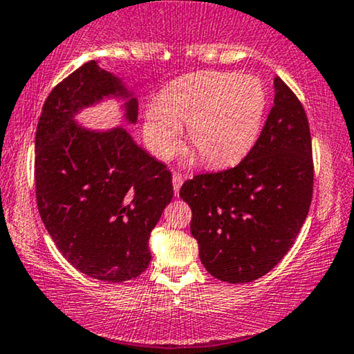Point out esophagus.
<instances>
[{
	"mask_svg": "<svg viewBox=\"0 0 354 354\" xmlns=\"http://www.w3.org/2000/svg\"><path fill=\"white\" fill-rule=\"evenodd\" d=\"M182 183H183L182 176H178V174H174V176H172V187H174V193H176V196H178V192H180Z\"/></svg>",
	"mask_w": 354,
	"mask_h": 354,
	"instance_id": "1",
	"label": "esophagus"
}]
</instances>
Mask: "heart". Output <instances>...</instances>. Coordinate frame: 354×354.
Segmentation results:
<instances>
[{"mask_svg":"<svg viewBox=\"0 0 354 354\" xmlns=\"http://www.w3.org/2000/svg\"><path fill=\"white\" fill-rule=\"evenodd\" d=\"M268 93L258 77L201 72L174 82L159 101L145 109L143 135L158 158L167 159L188 142L206 164L224 167L243 159L254 147L264 122Z\"/></svg>","mask_w":354,"mask_h":354,"instance_id":"1","label":"heart"}]
</instances>
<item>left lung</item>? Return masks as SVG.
<instances>
[{
  "label": "left lung",
  "instance_id": "1",
  "mask_svg": "<svg viewBox=\"0 0 354 354\" xmlns=\"http://www.w3.org/2000/svg\"><path fill=\"white\" fill-rule=\"evenodd\" d=\"M258 142L239 166L187 180L190 230L212 277L245 283L288 253L313 198V148L306 113L280 77Z\"/></svg>",
  "mask_w": 354,
  "mask_h": 354
}]
</instances>
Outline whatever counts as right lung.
Returning <instances> with one entry per match:
<instances>
[{"label": "right lung", "instance_id": "obj_1", "mask_svg": "<svg viewBox=\"0 0 354 354\" xmlns=\"http://www.w3.org/2000/svg\"><path fill=\"white\" fill-rule=\"evenodd\" d=\"M120 101L137 124L138 100L114 72L85 62L48 96L35 135L37 205L62 256L88 277L125 282L151 261L149 235L174 196L172 176L122 125L91 129L82 111Z\"/></svg>", "mask_w": 354, "mask_h": 354}]
</instances>
